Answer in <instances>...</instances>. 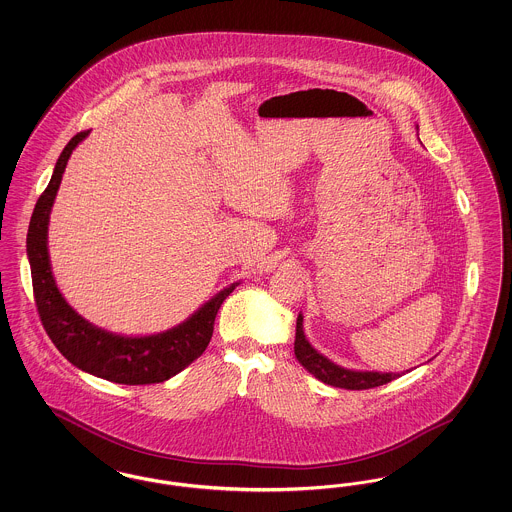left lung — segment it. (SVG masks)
I'll return each mask as SVG.
<instances>
[{"label":"left lung","instance_id":"obj_1","mask_svg":"<svg viewBox=\"0 0 512 512\" xmlns=\"http://www.w3.org/2000/svg\"><path fill=\"white\" fill-rule=\"evenodd\" d=\"M293 351L297 361L309 370L320 382L334 386V388H345V390H370L376 386H384L391 380L399 378L403 372H368V370H349L343 366L332 363L328 357L318 353L317 349L309 343L303 332V317H297L295 326V343Z\"/></svg>","mask_w":512,"mask_h":512}]
</instances>
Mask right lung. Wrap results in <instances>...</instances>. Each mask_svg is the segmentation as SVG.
I'll return each mask as SVG.
<instances>
[{"mask_svg":"<svg viewBox=\"0 0 512 512\" xmlns=\"http://www.w3.org/2000/svg\"><path fill=\"white\" fill-rule=\"evenodd\" d=\"M86 136L88 132L76 134L61 151L48 188L40 195L28 226L26 253L38 315L55 347L76 368L115 384H159L176 376L205 351L213 336V324L222 301L240 282L220 290L192 317L161 334L121 336L101 330L80 317L55 284L49 265L48 224L69 157Z\"/></svg>","mask_w":512,"mask_h":512,"instance_id":"obj_1","label":"right lung"}]
</instances>
